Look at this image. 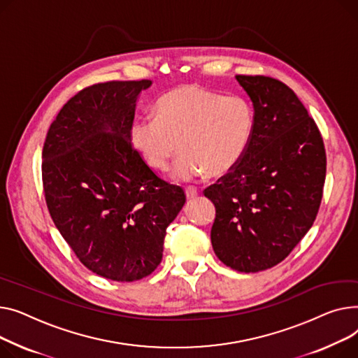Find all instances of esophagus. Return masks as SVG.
<instances>
[{"mask_svg":"<svg viewBox=\"0 0 358 358\" xmlns=\"http://www.w3.org/2000/svg\"><path fill=\"white\" fill-rule=\"evenodd\" d=\"M185 194H186V198H187V199H195L199 192H198V189H196L195 186H187V187L185 189Z\"/></svg>","mask_w":358,"mask_h":358,"instance_id":"obj_1","label":"esophagus"}]
</instances>
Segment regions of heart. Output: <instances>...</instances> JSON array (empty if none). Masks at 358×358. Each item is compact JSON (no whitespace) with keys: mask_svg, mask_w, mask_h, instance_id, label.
<instances>
[{"mask_svg":"<svg viewBox=\"0 0 358 358\" xmlns=\"http://www.w3.org/2000/svg\"><path fill=\"white\" fill-rule=\"evenodd\" d=\"M156 118H137L130 129L134 149L153 171L163 172L180 150L172 176L191 180L206 172L222 176L245 156L253 140L256 114L241 95L196 85H180L162 95Z\"/></svg>","mask_w":358,"mask_h":358,"instance_id":"heart-1","label":"heart"}]
</instances>
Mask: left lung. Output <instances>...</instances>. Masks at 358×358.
Returning a JSON list of instances; mask_svg holds the SVG:
<instances>
[{"label":"left lung","mask_w":358,"mask_h":358,"mask_svg":"<svg viewBox=\"0 0 358 358\" xmlns=\"http://www.w3.org/2000/svg\"><path fill=\"white\" fill-rule=\"evenodd\" d=\"M256 125L243 160L205 189L215 205L211 243L228 267L256 273L285 260L317 218L324 141L296 94L267 76L237 75Z\"/></svg>","instance_id":"left-lung-1"}]
</instances>
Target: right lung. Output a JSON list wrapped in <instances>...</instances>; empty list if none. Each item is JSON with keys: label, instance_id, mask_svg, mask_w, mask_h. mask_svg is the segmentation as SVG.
Wrapping results in <instances>:
<instances>
[{"label": "right lung", "instance_id": "obj_1", "mask_svg": "<svg viewBox=\"0 0 358 358\" xmlns=\"http://www.w3.org/2000/svg\"><path fill=\"white\" fill-rule=\"evenodd\" d=\"M152 80L96 83L72 96L43 147L50 217L76 257L110 280L134 282L160 264L166 228L186 196L133 149L130 129Z\"/></svg>", "mask_w": 358, "mask_h": 358}]
</instances>
